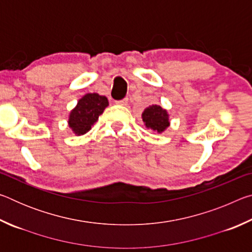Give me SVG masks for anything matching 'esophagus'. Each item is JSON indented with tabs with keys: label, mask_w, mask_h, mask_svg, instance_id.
<instances>
[{
	"label": "esophagus",
	"mask_w": 252,
	"mask_h": 252,
	"mask_svg": "<svg viewBox=\"0 0 252 252\" xmlns=\"http://www.w3.org/2000/svg\"><path fill=\"white\" fill-rule=\"evenodd\" d=\"M127 97H125V99H122V100H118V101H116V103L117 104H119V105H126L127 104Z\"/></svg>",
	"instance_id": "1"
}]
</instances>
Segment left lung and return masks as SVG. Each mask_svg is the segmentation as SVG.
<instances>
[{
  "instance_id": "1",
  "label": "left lung",
  "mask_w": 252,
  "mask_h": 252,
  "mask_svg": "<svg viewBox=\"0 0 252 252\" xmlns=\"http://www.w3.org/2000/svg\"><path fill=\"white\" fill-rule=\"evenodd\" d=\"M142 120L148 129L162 133L170 126L168 111L160 105H150L143 111Z\"/></svg>"
}]
</instances>
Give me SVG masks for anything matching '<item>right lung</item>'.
Listing matches in <instances>:
<instances>
[{
	"label": "right lung",
	"mask_w": 252,
	"mask_h": 252,
	"mask_svg": "<svg viewBox=\"0 0 252 252\" xmlns=\"http://www.w3.org/2000/svg\"><path fill=\"white\" fill-rule=\"evenodd\" d=\"M109 105V101L103 95L97 93H87L78 101L75 108L69 116V126L76 135L85 134L91 130V126L103 113Z\"/></svg>",
	"instance_id": "add662e5"
}]
</instances>
